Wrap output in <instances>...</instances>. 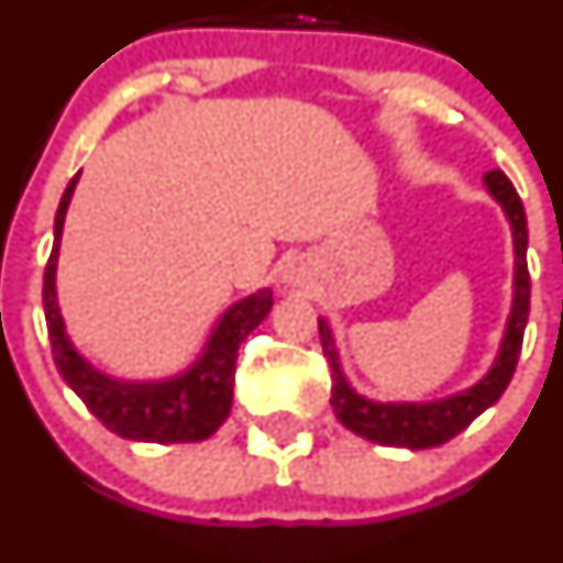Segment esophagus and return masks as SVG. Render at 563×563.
<instances>
[{"label": "esophagus", "instance_id": "1", "mask_svg": "<svg viewBox=\"0 0 563 563\" xmlns=\"http://www.w3.org/2000/svg\"><path fill=\"white\" fill-rule=\"evenodd\" d=\"M289 282H292V274H289Z\"/></svg>", "mask_w": 563, "mask_h": 563}]
</instances>
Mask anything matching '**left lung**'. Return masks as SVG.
<instances>
[{"label": "left lung", "mask_w": 563, "mask_h": 563, "mask_svg": "<svg viewBox=\"0 0 563 563\" xmlns=\"http://www.w3.org/2000/svg\"><path fill=\"white\" fill-rule=\"evenodd\" d=\"M489 194L500 202L506 210V219L511 224V235H515V306H511L509 325H506L504 344L495 358L493 369L487 372L484 380L468 388L463 394L441 399V402H424V405H380L369 402V399L358 397L353 388L344 380L342 369L336 361V347H333V336L328 322L317 320L320 328L322 353H325L328 364H331V405L336 419L342 421L347 430L355 435L375 441L380 446H405V449H432L441 443L452 441L454 435L465 430L478 413L495 405L500 394L509 386L511 375L517 369V358L522 350V333H526L528 309H531V276H528L526 249H528V221L526 210H522L520 197H517L515 186L509 177L500 169H493L484 175Z\"/></svg>", "instance_id": "8db88e82"}]
</instances>
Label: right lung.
Segmentation results:
<instances>
[{
  "label": "right lung",
  "mask_w": 563,
  "mask_h": 563,
  "mask_svg": "<svg viewBox=\"0 0 563 563\" xmlns=\"http://www.w3.org/2000/svg\"><path fill=\"white\" fill-rule=\"evenodd\" d=\"M76 180L79 175L68 183L63 199H59L57 221H54V249L46 263V274H43V309H46L54 364H57L63 380L85 399L95 419L120 438L144 443L205 441L230 416L238 347L268 317L271 306H274L271 289L249 295L221 317L205 355L186 375L164 383H120L100 375L70 344L57 309V289H54L65 210L74 197Z\"/></svg>",
  "instance_id": "right-lung-1"
}]
</instances>
